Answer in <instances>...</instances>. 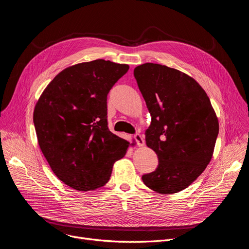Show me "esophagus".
Listing matches in <instances>:
<instances>
[{"instance_id": "esophagus-1", "label": "esophagus", "mask_w": 249, "mask_h": 249, "mask_svg": "<svg viewBox=\"0 0 249 249\" xmlns=\"http://www.w3.org/2000/svg\"><path fill=\"white\" fill-rule=\"evenodd\" d=\"M135 140L137 142V145L139 147H143L145 145V140L143 138V136L140 135V134H136L135 135Z\"/></svg>"}]
</instances>
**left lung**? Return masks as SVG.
I'll return each instance as SVG.
<instances>
[{
	"mask_svg": "<svg viewBox=\"0 0 249 249\" xmlns=\"http://www.w3.org/2000/svg\"><path fill=\"white\" fill-rule=\"evenodd\" d=\"M134 76L152 116L146 144L159 158L157 169L142 179L158 193H177L211 161L218 117L202 87L178 70L146 63L134 69Z\"/></svg>",
	"mask_w": 249,
	"mask_h": 249,
	"instance_id": "left-lung-1",
	"label": "left lung"
}]
</instances>
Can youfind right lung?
<instances>
[{
	"instance_id": "add662e5",
	"label": "right lung",
	"mask_w": 249,
	"mask_h": 249,
	"mask_svg": "<svg viewBox=\"0 0 249 249\" xmlns=\"http://www.w3.org/2000/svg\"><path fill=\"white\" fill-rule=\"evenodd\" d=\"M129 70L102 59L63 70L35 104L38 145L52 171L79 191L108 182L114 162L130 145L107 127V94Z\"/></svg>"
}]
</instances>
